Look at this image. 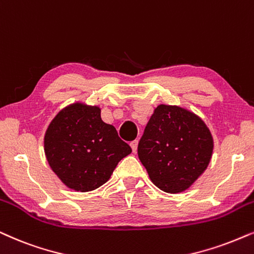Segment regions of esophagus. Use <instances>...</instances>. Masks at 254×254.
I'll use <instances>...</instances> for the list:
<instances>
[{
	"mask_svg": "<svg viewBox=\"0 0 254 254\" xmlns=\"http://www.w3.org/2000/svg\"><path fill=\"white\" fill-rule=\"evenodd\" d=\"M129 144H130V147H131V150H133V153H136V150H137V141L136 140L131 141Z\"/></svg>",
	"mask_w": 254,
	"mask_h": 254,
	"instance_id": "34e87169",
	"label": "esophagus"
}]
</instances>
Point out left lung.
<instances>
[{
    "mask_svg": "<svg viewBox=\"0 0 254 254\" xmlns=\"http://www.w3.org/2000/svg\"><path fill=\"white\" fill-rule=\"evenodd\" d=\"M213 139L195 113L159 105L144 128L137 155L151 182L163 191L182 192L209 166Z\"/></svg>",
    "mask_w": 254,
    "mask_h": 254,
    "instance_id": "obj_1",
    "label": "left lung"
}]
</instances>
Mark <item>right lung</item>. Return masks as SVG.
<instances>
[{"instance_id": "right-lung-1", "label": "right lung", "mask_w": 254, "mask_h": 254, "mask_svg": "<svg viewBox=\"0 0 254 254\" xmlns=\"http://www.w3.org/2000/svg\"><path fill=\"white\" fill-rule=\"evenodd\" d=\"M100 108L74 103L63 108L44 136L45 156L65 186L92 191L106 183L131 148L114 126L101 120Z\"/></svg>"}]
</instances>
